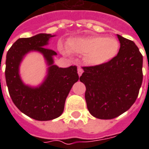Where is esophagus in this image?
Here are the masks:
<instances>
[{
  "instance_id": "obj_1",
  "label": "esophagus",
  "mask_w": 149,
  "mask_h": 149,
  "mask_svg": "<svg viewBox=\"0 0 149 149\" xmlns=\"http://www.w3.org/2000/svg\"><path fill=\"white\" fill-rule=\"evenodd\" d=\"M83 68H81V67H78V69H77V72H78V75L79 76H81V74L83 73Z\"/></svg>"
}]
</instances>
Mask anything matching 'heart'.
Segmentation results:
<instances>
[{"label":"heart","mask_w":149,"mask_h":149,"mask_svg":"<svg viewBox=\"0 0 149 149\" xmlns=\"http://www.w3.org/2000/svg\"><path fill=\"white\" fill-rule=\"evenodd\" d=\"M68 48L77 53L85 54V61L89 65H100L115 57L120 49V44L114 37L91 36L71 39L68 42Z\"/></svg>","instance_id":"heart-1"}]
</instances>
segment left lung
Segmentation results:
<instances>
[{
    "label": "left lung",
    "instance_id": "left-lung-1",
    "mask_svg": "<svg viewBox=\"0 0 149 149\" xmlns=\"http://www.w3.org/2000/svg\"><path fill=\"white\" fill-rule=\"evenodd\" d=\"M120 47L106 64L83 67L85 100L91 115L102 120L117 117L134 104L143 81V56L132 40L117 34Z\"/></svg>",
    "mask_w": 149,
    "mask_h": 149
}]
</instances>
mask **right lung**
<instances>
[{"label":"right lung","mask_w":149,"mask_h":149,"mask_svg":"<svg viewBox=\"0 0 149 149\" xmlns=\"http://www.w3.org/2000/svg\"><path fill=\"white\" fill-rule=\"evenodd\" d=\"M54 35L40 33L29 38H20L6 55L5 79L8 93L17 109L37 120H50L61 115L65 100L72 85L79 80L77 66L59 68L54 65L55 51L45 48ZM41 53L49 66L45 80L39 86L32 87L22 81L19 68L27 53Z\"/></svg>","instance_id":"right-lung-1"}]
</instances>
